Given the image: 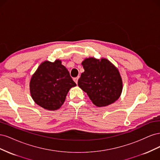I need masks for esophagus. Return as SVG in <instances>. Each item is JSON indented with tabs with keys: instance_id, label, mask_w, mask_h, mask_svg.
<instances>
[{
	"instance_id": "34e87169",
	"label": "esophagus",
	"mask_w": 160,
	"mask_h": 160,
	"mask_svg": "<svg viewBox=\"0 0 160 160\" xmlns=\"http://www.w3.org/2000/svg\"><path fill=\"white\" fill-rule=\"evenodd\" d=\"M78 79H79V77H75V78L73 79V80H74V81L76 83V84H77V83H78Z\"/></svg>"
}]
</instances>
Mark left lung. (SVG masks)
<instances>
[{"label":"left lung","instance_id":"8db88e82","mask_svg":"<svg viewBox=\"0 0 160 160\" xmlns=\"http://www.w3.org/2000/svg\"><path fill=\"white\" fill-rule=\"evenodd\" d=\"M81 64L85 71L78 80V86L95 105L104 107L119 98L123 89L122 78L112 62L105 58L89 57Z\"/></svg>","mask_w":160,"mask_h":160}]
</instances>
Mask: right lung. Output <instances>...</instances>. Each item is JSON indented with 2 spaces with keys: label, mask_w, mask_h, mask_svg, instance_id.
<instances>
[{
  "label": "right lung",
  "mask_w": 160,
  "mask_h": 160,
  "mask_svg": "<svg viewBox=\"0 0 160 160\" xmlns=\"http://www.w3.org/2000/svg\"><path fill=\"white\" fill-rule=\"evenodd\" d=\"M76 83L59 59L45 61L38 66L30 81V93L35 103L47 110L59 109Z\"/></svg>",
  "instance_id": "right-lung-1"
}]
</instances>
